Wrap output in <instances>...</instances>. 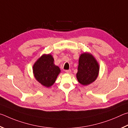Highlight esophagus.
Returning <instances> with one entry per match:
<instances>
[{
    "label": "esophagus",
    "instance_id": "34e87169",
    "mask_svg": "<svg viewBox=\"0 0 128 128\" xmlns=\"http://www.w3.org/2000/svg\"><path fill=\"white\" fill-rule=\"evenodd\" d=\"M66 72L68 74H70L71 72V70H66Z\"/></svg>",
    "mask_w": 128,
    "mask_h": 128
}]
</instances>
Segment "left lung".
<instances>
[{
	"label": "left lung",
	"mask_w": 128,
	"mask_h": 128,
	"mask_svg": "<svg viewBox=\"0 0 128 128\" xmlns=\"http://www.w3.org/2000/svg\"><path fill=\"white\" fill-rule=\"evenodd\" d=\"M100 71V66L93 56L89 53L80 55L76 78L80 84L87 86L95 81Z\"/></svg>",
	"instance_id": "8db88e82"
}]
</instances>
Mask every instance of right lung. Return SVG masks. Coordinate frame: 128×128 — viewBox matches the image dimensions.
Masks as SVG:
<instances>
[{
  "label": "right lung",
  "mask_w": 128,
  "mask_h": 128,
  "mask_svg": "<svg viewBox=\"0 0 128 128\" xmlns=\"http://www.w3.org/2000/svg\"><path fill=\"white\" fill-rule=\"evenodd\" d=\"M60 72V68L54 64V58L50 54L42 55L33 66L36 80L47 88L54 83Z\"/></svg>",
  "instance_id": "obj_1"
}]
</instances>
